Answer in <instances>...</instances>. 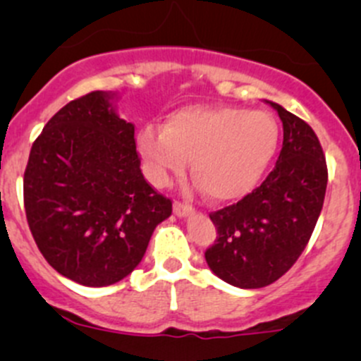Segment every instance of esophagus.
Here are the masks:
<instances>
[{"instance_id": "34e87169", "label": "esophagus", "mask_w": 361, "mask_h": 361, "mask_svg": "<svg viewBox=\"0 0 361 361\" xmlns=\"http://www.w3.org/2000/svg\"><path fill=\"white\" fill-rule=\"evenodd\" d=\"M173 209H174V214L180 218H185L188 216V214L194 213V207H192L190 204H185V202H174Z\"/></svg>"}]
</instances>
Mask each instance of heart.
Masks as SVG:
<instances>
[{
	"instance_id": "1",
	"label": "heart",
	"mask_w": 361,
	"mask_h": 361,
	"mask_svg": "<svg viewBox=\"0 0 361 361\" xmlns=\"http://www.w3.org/2000/svg\"><path fill=\"white\" fill-rule=\"evenodd\" d=\"M136 147L152 183L164 187L192 160L207 199L228 202L255 190L279 147V126L267 111L239 106H185L164 127L147 123Z\"/></svg>"
}]
</instances>
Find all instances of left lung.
Returning <instances> with one entry per match:
<instances>
[{"label": "left lung", "instance_id": "left-lung-1", "mask_svg": "<svg viewBox=\"0 0 361 361\" xmlns=\"http://www.w3.org/2000/svg\"><path fill=\"white\" fill-rule=\"evenodd\" d=\"M283 122V148L264 183L238 204L209 214L218 231L207 265L238 288L278 281L307 246L325 201V155L309 123L267 101Z\"/></svg>", "mask_w": 361, "mask_h": 361}]
</instances>
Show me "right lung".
Listing matches in <instances>:
<instances>
[{"label":"right lung","instance_id":"add662e5","mask_svg":"<svg viewBox=\"0 0 361 361\" xmlns=\"http://www.w3.org/2000/svg\"><path fill=\"white\" fill-rule=\"evenodd\" d=\"M115 92L96 90L61 108L32 143L24 207L36 246L59 274L108 286L143 258L173 202L140 169L134 126Z\"/></svg>","mask_w":361,"mask_h":361}]
</instances>
